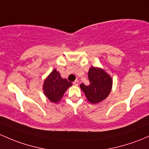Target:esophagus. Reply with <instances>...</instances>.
Here are the masks:
<instances>
[{"mask_svg": "<svg viewBox=\"0 0 149 149\" xmlns=\"http://www.w3.org/2000/svg\"><path fill=\"white\" fill-rule=\"evenodd\" d=\"M73 84H74L75 86H78V85H79V81H78V80H76V81H75L73 83Z\"/></svg>", "mask_w": 149, "mask_h": 149, "instance_id": "34e87169", "label": "esophagus"}]
</instances>
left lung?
<instances>
[{"mask_svg":"<svg viewBox=\"0 0 149 149\" xmlns=\"http://www.w3.org/2000/svg\"><path fill=\"white\" fill-rule=\"evenodd\" d=\"M88 76L90 84L88 86L84 84L80 85L88 101L95 104L106 99L111 91V77L104 70L95 67L89 69Z\"/></svg>","mask_w":149,"mask_h":149,"instance_id":"8db88e82","label":"left lung"}]
</instances>
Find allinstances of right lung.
Instances as JSON below:
<instances>
[{"label":"right lung","instance_id":"obj_1","mask_svg":"<svg viewBox=\"0 0 149 149\" xmlns=\"http://www.w3.org/2000/svg\"><path fill=\"white\" fill-rule=\"evenodd\" d=\"M72 86V83L62 79L56 69L53 70L43 83V93L51 102L61 101L65 91Z\"/></svg>","mask_w":149,"mask_h":149}]
</instances>
